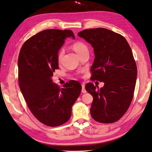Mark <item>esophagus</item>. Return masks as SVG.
Returning a JSON list of instances; mask_svg holds the SVG:
<instances>
[{
    "mask_svg": "<svg viewBox=\"0 0 152 152\" xmlns=\"http://www.w3.org/2000/svg\"><path fill=\"white\" fill-rule=\"evenodd\" d=\"M81 92L83 93H85L86 92H87V91H86L85 89V86L84 84H82V90H81Z\"/></svg>",
    "mask_w": 152,
    "mask_h": 152,
    "instance_id": "34e87169",
    "label": "esophagus"
}]
</instances>
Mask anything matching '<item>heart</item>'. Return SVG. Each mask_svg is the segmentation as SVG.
I'll return each instance as SVG.
<instances>
[{"label":"heart","mask_w":152,"mask_h":152,"mask_svg":"<svg viewBox=\"0 0 152 152\" xmlns=\"http://www.w3.org/2000/svg\"><path fill=\"white\" fill-rule=\"evenodd\" d=\"M72 47H73V49L74 50V51H75L77 53H78V55H79V54L81 53L83 51H84L85 50L87 49L86 45L81 42H77L75 43H74ZM64 50H61L59 51V52L58 53V59L59 61H60L61 60V59L63 58V56H64Z\"/></svg>","instance_id":"obj_1"}]
</instances>
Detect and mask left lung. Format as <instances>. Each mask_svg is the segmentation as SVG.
<instances>
[{"label": "left lung", "mask_w": 152, "mask_h": 152, "mask_svg": "<svg viewBox=\"0 0 152 152\" xmlns=\"http://www.w3.org/2000/svg\"><path fill=\"white\" fill-rule=\"evenodd\" d=\"M78 36L94 48L91 79L104 83L101 88L91 83L85 85L93 97L91 115L104 124L116 122L129 108L135 89L137 67L130 45L121 34L106 28L85 30Z\"/></svg>", "instance_id": "left-lung-1"}]
</instances>
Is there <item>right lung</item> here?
Segmentation results:
<instances>
[{
    "label": "right lung",
    "instance_id": "1",
    "mask_svg": "<svg viewBox=\"0 0 152 152\" xmlns=\"http://www.w3.org/2000/svg\"><path fill=\"white\" fill-rule=\"evenodd\" d=\"M71 37L75 39L69 30H43L26 41L19 53L20 88L34 116L48 126H58L69 121L81 91L78 81H69L60 88L51 79L59 69V50Z\"/></svg>",
    "mask_w": 152,
    "mask_h": 152
}]
</instances>
